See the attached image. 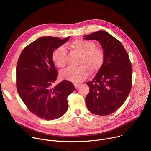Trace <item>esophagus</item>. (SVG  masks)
Instances as JSON below:
<instances>
[{"label":"esophagus","instance_id":"obj_1","mask_svg":"<svg viewBox=\"0 0 151 151\" xmlns=\"http://www.w3.org/2000/svg\"><path fill=\"white\" fill-rule=\"evenodd\" d=\"M74 85H75V88H79V87L80 86V85H79V84H78V83H75V84H74Z\"/></svg>","mask_w":151,"mask_h":151}]
</instances>
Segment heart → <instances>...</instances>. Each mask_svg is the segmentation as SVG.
<instances>
[{"instance_id": "obj_1", "label": "heart", "mask_w": 151, "mask_h": 151, "mask_svg": "<svg viewBox=\"0 0 151 151\" xmlns=\"http://www.w3.org/2000/svg\"><path fill=\"white\" fill-rule=\"evenodd\" d=\"M73 51L81 54L79 60V67L68 68L62 71L60 77L73 83H80L89 76V70L91 73L97 72L102 66L104 53L99 47H96L95 42L90 40L76 39L69 44ZM66 50L63 47L56 48L52 55V60L55 65L63 68L66 65Z\"/></svg>"}]
</instances>
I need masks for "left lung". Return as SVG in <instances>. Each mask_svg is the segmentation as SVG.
Wrapping results in <instances>:
<instances>
[{"label": "left lung", "instance_id": "obj_1", "mask_svg": "<svg viewBox=\"0 0 151 151\" xmlns=\"http://www.w3.org/2000/svg\"><path fill=\"white\" fill-rule=\"evenodd\" d=\"M83 39L99 42L104 53L101 68L92 81L86 83L90 87L86 105L93 114L110 115L123 104L130 93L132 63L121 43L106 31L83 36Z\"/></svg>", "mask_w": 151, "mask_h": 151}]
</instances>
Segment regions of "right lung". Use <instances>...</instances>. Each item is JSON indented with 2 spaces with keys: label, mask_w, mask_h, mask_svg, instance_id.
Wrapping results in <instances>:
<instances>
[{
  "label": "right lung",
  "mask_w": 151,
  "mask_h": 151,
  "mask_svg": "<svg viewBox=\"0 0 151 151\" xmlns=\"http://www.w3.org/2000/svg\"><path fill=\"white\" fill-rule=\"evenodd\" d=\"M69 37H39L26 46L18 58L16 68L18 93L29 110L40 118L53 120L65 114L68 109V97L75 90L73 83L67 80L52 86L58 76L52 53Z\"/></svg>",
  "instance_id": "1"
}]
</instances>
